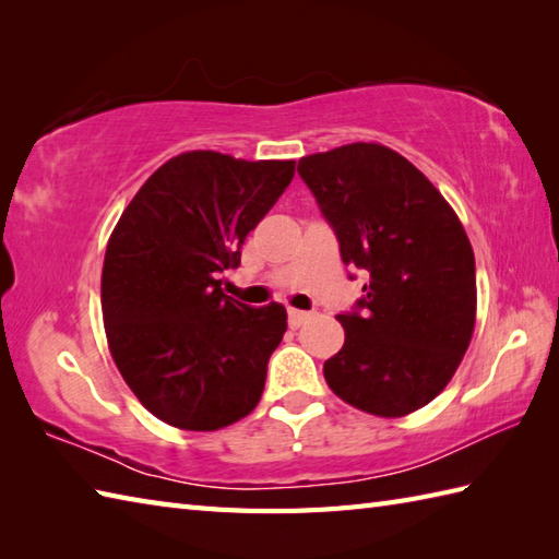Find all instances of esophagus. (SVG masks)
Masks as SVG:
<instances>
[{"label":"esophagus","mask_w":559,"mask_h":559,"mask_svg":"<svg viewBox=\"0 0 559 559\" xmlns=\"http://www.w3.org/2000/svg\"><path fill=\"white\" fill-rule=\"evenodd\" d=\"M312 317V312H302V310H288V322H290V326H302L307 319Z\"/></svg>","instance_id":"esophagus-1"}]
</instances>
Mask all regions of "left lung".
<instances>
[{"label": "left lung", "instance_id": "1", "mask_svg": "<svg viewBox=\"0 0 559 559\" xmlns=\"http://www.w3.org/2000/svg\"><path fill=\"white\" fill-rule=\"evenodd\" d=\"M343 264L370 273L343 348L324 362L338 399L379 418L427 406L476 326V259L459 216L396 151L348 144L298 163Z\"/></svg>", "mask_w": 559, "mask_h": 559}]
</instances>
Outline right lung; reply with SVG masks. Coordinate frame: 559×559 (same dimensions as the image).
<instances>
[{
  "label": "right lung",
  "mask_w": 559,
  "mask_h": 559,
  "mask_svg": "<svg viewBox=\"0 0 559 559\" xmlns=\"http://www.w3.org/2000/svg\"><path fill=\"white\" fill-rule=\"evenodd\" d=\"M295 175V160L189 151L153 173L105 249L100 302L117 370L144 408L211 432L252 413L288 329L286 307L221 290L249 230Z\"/></svg>",
  "instance_id": "add662e5"
}]
</instances>
